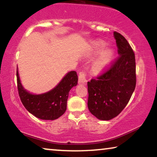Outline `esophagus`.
I'll return each instance as SVG.
<instances>
[{
    "mask_svg": "<svg viewBox=\"0 0 157 157\" xmlns=\"http://www.w3.org/2000/svg\"><path fill=\"white\" fill-rule=\"evenodd\" d=\"M87 79H86V73L85 72H80L79 74V79L78 82L81 85H86L87 84Z\"/></svg>",
    "mask_w": 157,
    "mask_h": 157,
    "instance_id": "34e87169",
    "label": "esophagus"
}]
</instances>
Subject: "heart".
<instances>
[{
	"instance_id": "obj_1",
	"label": "heart",
	"mask_w": 157,
	"mask_h": 157,
	"mask_svg": "<svg viewBox=\"0 0 157 157\" xmlns=\"http://www.w3.org/2000/svg\"><path fill=\"white\" fill-rule=\"evenodd\" d=\"M107 46V43L101 40H96L91 43V47L94 55L98 56L94 59L92 64V68L95 72L100 73L109 67L114 56L113 48H109L105 49Z\"/></svg>"
}]
</instances>
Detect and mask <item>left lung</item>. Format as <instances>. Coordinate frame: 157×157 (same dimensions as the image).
Masks as SVG:
<instances>
[{"instance_id": "1", "label": "left lung", "mask_w": 157, "mask_h": 157, "mask_svg": "<svg viewBox=\"0 0 157 157\" xmlns=\"http://www.w3.org/2000/svg\"><path fill=\"white\" fill-rule=\"evenodd\" d=\"M118 59L110 69L87 82V106L98 120L107 121L118 115L131 98L136 86L135 56L125 37L114 32Z\"/></svg>"}]
</instances>
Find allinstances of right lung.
Instances as JSON below:
<instances>
[{
	"instance_id": "add662e5",
	"label": "right lung",
	"mask_w": 157,
	"mask_h": 157,
	"mask_svg": "<svg viewBox=\"0 0 157 157\" xmlns=\"http://www.w3.org/2000/svg\"><path fill=\"white\" fill-rule=\"evenodd\" d=\"M16 75L17 90L24 107L37 118L44 120H55L65 113L70 90L78 85V81L75 71L68 72L53 89L37 94L23 87L17 68Z\"/></svg>"
}]
</instances>
